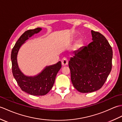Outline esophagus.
I'll return each mask as SVG.
<instances>
[{
	"instance_id": "34e87169",
	"label": "esophagus",
	"mask_w": 122,
	"mask_h": 122,
	"mask_svg": "<svg viewBox=\"0 0 122 122\" xmlns=\"http://www.w3.org/2000/svg\"><path fill=\"white\" fill-rule=\"evenodd\" d=\"M61 63H62V65L63 66H66L68 64V59L66 58H64L61 60Z\"/></svg>"
}]
</instances>
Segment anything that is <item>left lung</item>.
I'll return each mask as SVG.
<instances>
[{"mask_svg":"<svg viewBox=\"0 0 122 122\" xmlns=\"http://www.w3.org/2000/svg\"><path fill=\"white\" fill-rule=\"evenodd\" d=\"M91 33L93 41L75 52L69 62L72 84L81 93L101 89L112 70V47L101 33Z\"/></svg>","mask_w":122,"mask_h":122,"instance_id":"1","label":"left lung"}]
</instances>
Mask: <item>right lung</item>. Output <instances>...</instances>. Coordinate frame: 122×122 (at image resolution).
Masks as SVG:
<instances>
[{"instance_id":"right-lung-1","label":"right lung","mask_w":122,"mask_h":122,"mask_svg":"<svg viewBox=\"0 0 122 122\" xmlns=\"http://www.w3.org/2000/svg\"><path fill=\"white\" fill-rule=\"evenodd\" d=\"M41 28L28 30L25 31L15 43L11 54L12 72L17 83L23 91L32 95H45L50 91L54 84L57 73L61 68L60 61L46 68L37 76H25L18 67L17 54L20 46L29 38L41 30Z\"/></svg>"}]
</instances>
